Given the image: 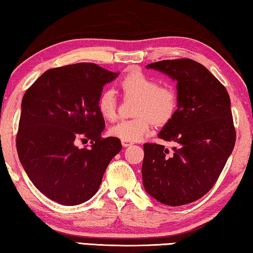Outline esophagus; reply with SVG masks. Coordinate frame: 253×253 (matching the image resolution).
Wrapping results in <instances>:
<instances>
[{"instance_id": "34e87169", "label": "esophagus", "mask_w": 253, "mask_h": 253, "mask_svg": "<svg viewBox=\"0 0 253 253\" xmlns=\"http://www.w3.org/2000/svg\"><path fill=\"white\" fill-rule=\"evenodd\" d=\"M121 142H122V146H123V147H129V146L133 145V142H132V141H127V140H122Z\"/></svg>"}]
</instances>
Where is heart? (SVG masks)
Listing matches in <instances>:
<instances>
[{
  "mask_svg": "<svg viewBox=\"0 0 253 253\" xmlns=\"http://www.w3.org/2000/svg\"><path fill=\"white\" fill-rule=\"evenodd\" d=\"M126 94L138 97L132 119L121 120L109 127L112 137L138 141L148 133L152 121L164 126L173 119L178 108V94L171 85L160 84L155 78L142 72H132L121 80ZM118 98L113 89L102 90L97 99V109L102 118L113 120L116 115Z\"/></svg>",
  "mask_w": 253,
  "mask_h": 253,
  "instance_id": "obj_1",
  "label": "heart"
}]
</instances>
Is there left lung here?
<instances>
[{"instance_id":"1","label":"left lung","mask_w":253,"mask_h":253,"mask_svg":"<svg viewBox=\"0 0 253 253\" xmlns=\"http://www.w3.org/2000/svg\"><path fill=\"white\" fill-rule=\"evenodd\" d=\"M177 81L178 108L159 133L174 142L145 144L142 184L149 195L170 207L195 202L218 180L235 146L230 99L208 68L188 58L146 66Z\"/></svg>"}]
</instances>
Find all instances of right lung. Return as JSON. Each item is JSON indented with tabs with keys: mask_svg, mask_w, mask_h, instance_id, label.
Returning <instances> with one entry per match:
<instances>
[{
	"mask_svg": "<svg viewBox=\"0 0 253 253\" xmlns=\"http://www.w3.org/2000/svg\"><path fill=\"white\" fill-rule=\"evenodd\" d=\"M92 63L51 68L28 87L21 101L16 139L21 166L40 192L64 206L90 200L109 162L122 149L119 138H102L97 99L118 78ZM90 140L89 149L75 146Z\"/></svg>",
	"mask_w": 253,
	"mask_h": 253,
	"instance_id": "obj_1",
	"label": "right lung"
}]
</instances>
